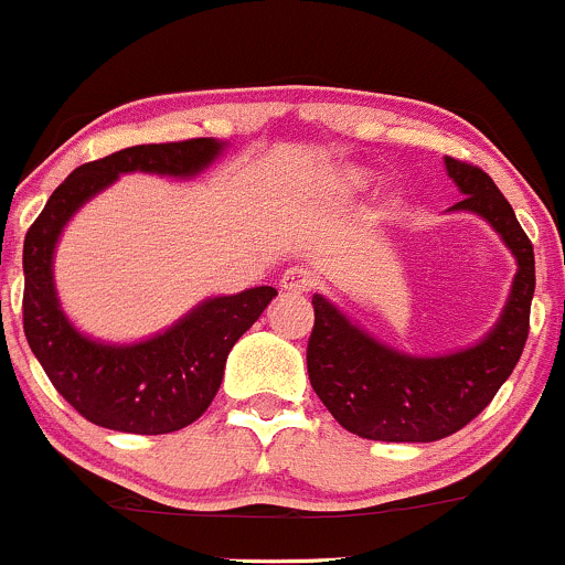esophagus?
<instances>
[{
    "label": "esophagus",
    "instance_id": "1",
    "mask_svg": "<svg viewBox=\"0 0 565 565\" xmlns=\"http://www.w3.org/2000/svg\"><path fill=\"white\" fill-rule=\"evenodd\" d=\"M312 285H316V280H312L310 271L299 269V266H296V269L285 271L282 280H280V288L285 290V294H294V296L307 294V290H312Z\"/></svg>",
    "mask_w": 565,
    "mask_h": 565
}]
</instances>
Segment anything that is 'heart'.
Masks as SVG:
<instances>
[{"instance_id":"b5f03b06","label":"heart","mask_w":565,"mask_h":565,"mask_svg":"<svg viewBox=\"0 0 565 565\" xmlns=\"http://www.w3.org/2000/svg\"><path fill=\"white\" fill-rule=\"evenodd\" d=\"M367 182H370V177L362 171H345L340 177L342 190H362V188H367Z\"/></svg>"}]
</instances>
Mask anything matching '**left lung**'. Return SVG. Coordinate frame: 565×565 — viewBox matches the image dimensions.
I'll use <instances>...</instances> for the list:
<instances>
[{
  "label": "left lung",
  "mask_w": 565,
  "mask_h": 565,
  "mask_svg": "<svg viewBox=\"0 0 565 565\" xmlns=\"http://www.w3.org/2000/svg\"><path fill=\"white\" fill-rule=\"evenodd\" d=\"M462 201L492 225L516 260V275L498 323L476 345L440 356H413L375 340L321 294L312 296L316 326L307 345L310 383L331 416L367 440L429 444L455 435L479 416L516 367L531 329L536 288L533 244L503 193L481 168L446 157Z\"/></svg>",
  "instance_id": "1"
}]
</instances>
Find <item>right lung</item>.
I'll use <instances>...</instances> for the list:
<instances>
[{
    "mask_svg": "<svg viewBox=\"0 0 565 565\" xmlns=\"http://www.w3.org/2000/svg\"><path fill=\"white\" fill-rule=\"evenodd\" d=\"M223 149L225 143L214 138L143 143L78 166L23 239V334L56 392L97 427L166 435L201 418L223 383L231 348L277 290L258 285L234 296H212L149 340L103 342L75 329L60 305L54 253L62 231L121 173L190 179L206 171Z\"/></svg>",
    "mask_w": 565,
    "mask_h": 565,
    "instance_id": "1",
    "label": "right lung"
}]
</instances>
